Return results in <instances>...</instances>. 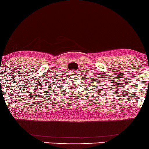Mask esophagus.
<instances>
[{
    "label": "esophagus",
    "instance_id": "obj_1",
    "mask_svg": "<svg viewBox=\"0 0 149 149\" xmlns=\"http://www.w3.org/2000/svg\"><path fill=\"white\" fill-rule=\"evenodd\" d=\"M70 73H71L72 75H75V73H76V71H75V70H72V71H70Z\"/></svg>",
    "mask_w": 149,
    "mask_h": 149
}]
</instances>
